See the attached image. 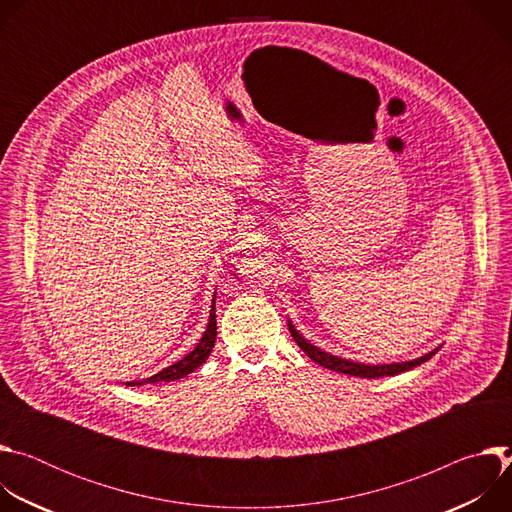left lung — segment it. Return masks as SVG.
Here are the masks:
<instances>
[{"label": "left lung", "mask_w": 512, "mask_h": 512, "mask_svg": "<svg viewBox=\"0 0 512 512\" xmlns=\"http://www.w3.org/2000/svg\"><path fill=\"white\" fill-rule=\"evenodd\" d=\"M287 328L291 332V336H294V340L298 342V346L314 360L318 362L320 367L324 369H330V371H336V373H344V375H352V377H362V379H379V377H393V375H399V373H405V371H411L415 367H419L421 362L429 360L437 350H440L442 346H437L433 350H429L427 354L419 356V358H413V360H403V362H389V364H367V362H354V360H346V358H340L336 354H330L318 346H314L310 340H306L298 328L291 324V320H287Z\"/></svg>", "instance_id": "left-lung-1"}]
</instances>
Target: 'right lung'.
<instances>
[{
	"mask_svg": "<svg viewBox=\"0 0 512 512\" xmlns=\"http://www.w3.org/2000/svg\"><path fill=\"white\" fill-rule=\"evenodd\" d=\"M216 342V291H214V298H212V306H210V316H208V324L206 330L202 334V338L198 340V344L178 362L170 364L164 371H160L158 375H152L148 379H141V381H127V387H141V385H156V383H170V381H178L184 379L186 375L194 373L200 364L206 362V358L210 356L212 348Z\"/></svg>",
	"mask_w": 512,
	"mask_h": 512,
	"instance_id": "1",
	"label": "right lung"
}]
</instances>
